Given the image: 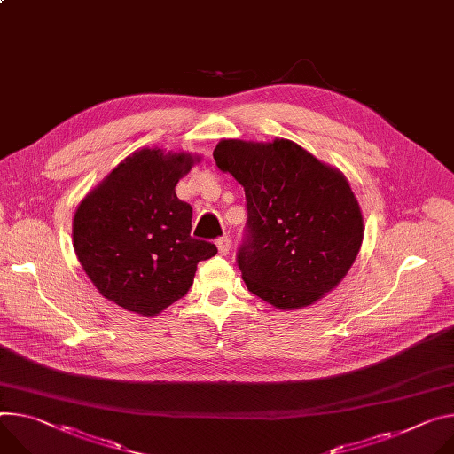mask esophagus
Listing matches in <instances>:
<instances>
[{
    "instance_id": "34e87169",
    "label": "esophagus",
    "mask_w": 454,
    "mask_h": 454,
    "mask_svg": "<svg viewBox=\"0 0 454 454\" xmlns=\"http://www.w3.org/2000/svg\"><path fill=\"white\" fill-rule=\"evenodd\" d=\"M217 248H219V254H221V255H228V254H230L231 240H230L228 235H224V237H221V239L217 240Z\"/></svg>"
}]
</instances>
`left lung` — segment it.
Wrapping results in <instances>:
<instances>
[{"label":"left lung","instance_id":"8db88e82","mask_svg":"<svg viewBox=\"0 0 454 454\" xmlns=\"http://www.w3.org/2000/svg\"><path fill=\"white\" fill-rule=\"evenodd\" d=\"M214 159L244 186L248 219L237 264L248 290L278 309H299L332 292L364 237L342 172L290 139H223Z\"/></svg>","mask_w":454,"mask_h":454}]
</instances>
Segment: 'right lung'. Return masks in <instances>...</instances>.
Instances as JSON below:
<instances>
[{"instance_id":"obj_1","label":"right lung","mask_w":454,"mask_h":454,"mask_svg":"<svg viewBox=\"0 0 454 454\" xmlns=\"http://www.w3.org/2000/svg\"><path fill=\"white\" fill-rule=\"evenodd\" d=\"M197 155L143 148L77 206L75 255L99 294L127 311L153 317L184 297L200 261L217 246L197 240L192 206L176 195Z\"/></svg>"}]
</instances>
